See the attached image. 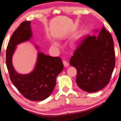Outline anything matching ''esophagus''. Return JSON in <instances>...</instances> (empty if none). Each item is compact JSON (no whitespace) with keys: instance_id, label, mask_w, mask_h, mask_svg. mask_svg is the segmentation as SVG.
Listing matches in <instances>:
<instances>
[{"instance_id":"esophagus-1","label":"esophagus","mask_w":121,"mask_h":121,"mask_svg":"<svg viewBox=\"0 0 121 121\" xmlns=\"http://www.w3.org/2000/svg\"><path fill=\"white\" fill-rule=\"evenodd\" d=\"M63 65H64L65 67H67L69 65V63L67 62V61L64 60V61H63Z\"/></svg>"}]
</instances>
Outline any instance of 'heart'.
I'll return each mask as SVG.
<instances>
[{"mask_svg":"<svg viewBox=\"0 0 121 121\" xmlns=\"http://www.w3.org/2000/svg\"><path fill=\"white\" fill-rule=\"evenodd\" d=\"M52 45L53 47H54V48H58L60 47V44H59L58 42L54 41V42H53L52 43Z\"/></svg>","mask_w":121,"mask_h":121,"instance_id":"1","label":"heart"}]
</instances>
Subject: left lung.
Masks as SVG:
<instances>
[{
	"label": "left lung",
	"instance_id": "8db88e82",
	"mask_svg": "<svg viewBox=\"0 0 121 121\" xmlns=\"http://www.w3.org/2000/svg\"><path fill=\"white\" fill-rule=\"evenodd\" d=\"M98 36L87 35L78 45L70 64L77 69L76 82L87 92L100 91L108 84L115 59L112 36L104 26L93 30Z\"/></svg>",
	"mask_w": 121,
	"mask_h": 121
}]
</instances>
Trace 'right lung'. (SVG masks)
<instances>
[{
	"instance_id": "1",
	"label": "right lung",
	"mask_w": 121,
	"mask_h": 121,
	"mask_svg": "<svg viewBox=\"0 0 121 121\" xmlns=\"http://www.w3.org/2000/svg\"><path fill=\"white\" fill-rule=\"evenodd\" d=\"M33 37L31 22L24 21L13 32L6 50V65L13 85L24 97L32 101H42L52 93L56 84V78L63 69L61 59L48 56L35 45L37 56L31 72L22 74L14 68L12 62L17 45L28 42Z\"/></svg>"
}]
</instances>
